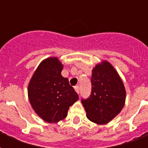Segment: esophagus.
I'll list each match as a JSON object with an SVG mask.
<instances>
[{"instance_id": "1", "label": "esophagus", "mask_w": 148, "mask_h": 148, "mask_svg": "<svg viewBox=\"0 0 148 148\" xmlns=\"http://www.w3.org/2000/svg\"><path fill=\"white\" fill-rule=\"evenodd\" d=\"M74 90H76V92H77V93H80V87H79V86H74Z\"/></svg>"}]
</instances>
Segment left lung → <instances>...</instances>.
<instances>
[{
  "mask_svg": "<svg viewBox=\"0 0 148 148\" xmlns=\"http://www.w3.org/2000/svg\"><path fill=\"white\" fill-rule=\"evenodd\" d=\"M91 93L81 99L86 117L97 124H106L119 113L125 105V90L120 77L107 62L97 64L92 71Z\"/></svg>",
  "mask_w": 148,
  "mask_h": 148,
  "instance_id": "1",
  "label": "left lung"
}]
</instances>
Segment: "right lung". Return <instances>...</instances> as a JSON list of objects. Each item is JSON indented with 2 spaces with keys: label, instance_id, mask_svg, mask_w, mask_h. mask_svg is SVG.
Here are the masks:
<instances>
[{
  "label": "right lung",
  "instance_id": "1",
  "mask_svg": "<svg viewBox=\"0 0 148 148\" xmlns=\"http://www.w3.org/2000/svg\"><path fill=\"white\" fill-rule=\"evenodd\" d=\"M63 65L56 58L44 60L35 71L28 86L32 109L44 121L55 123L64 119L78 94L62 76Z\"/></svg>",
  "mask_w": 148,
  "mask_h": 148
}]
</instances>
